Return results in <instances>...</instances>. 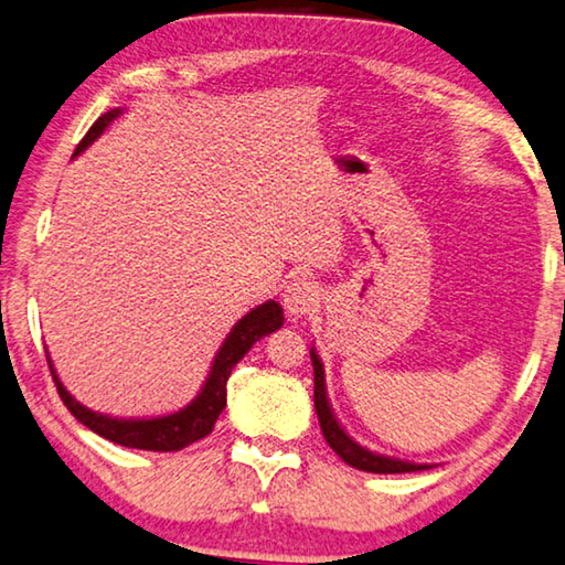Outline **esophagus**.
I'll return each instance as SVG.
<instances>
[{"mask_svg": "<svg viewBox=\"0 0 565 565\" xmlns=\"http://www.w3.org/2000/svg\"><path fill=\"white\" fill-rule=\"evenodd\" d=\"M320 295L318 288L308 280H292L288 288L282 292V306L288 310L290 318H302L308 316V312L318 306Z\"/></svg>", "mask_w": 565, "mask_h": 565, "instance_id": "1", "label": "esophagus"}]
</instances>
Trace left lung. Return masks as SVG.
I'll list each match as a JSON object with an SVG mask.
<instances>
[{
    "label": "left lung",
    "instance_id": "obj_1",
    "mask_svg": "<svg viewBox=\"0 0 565 565\" xmlns=\"http://www.w3.org/2000/svg\"><path fill=\"white\" fill-rule=\"evenodd\" d=\"M310 361H312V373H316V414L320 422V429H323V437L328 441V447L343 459L345 465L355 467V470L363 472H376V475H396V472H419L427 470L429 465H414V462H402V459L394 457H384V455H373L366 447L355 445V441L341 429V424L335 422V416L331 412V404H328L326 396V376H323V363H320L318 353L310 351Z\"/></svg>",
    "mask_w": 565,
    "mask_h": 565
}]
</instances>
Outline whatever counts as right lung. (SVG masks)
Masks as SVG:
<instances>
[{"label":"right lung","instance_id":"add662e5","mask_svg":"<svg viewBox=\"0 0 565 565\" xmlns=\"http://www.w3.org/2000/svg\"><path fill=\"white\" fill-rule=\"evenodd\" d=\"M118 108L100 116L95 124L90 126V131L85 134V138L77 143V149L73 156L88 149V146L98 138L113 118L118 116ZM282 326V308L280 302L267 300L263 306H257L247 312L245 318L237 320V326L232 328V333L224 338L220 353L212 363L210 379L199 396L192 404L184 406L181 412H173L169 416H156V419H113V416L106 414H95L90 409H85L83 404H77L75 398L65 392V386L60 384L55 369H52V361L47 355L52 379H55L57 394L63 398V404L67 406L77 422L85 424V427L93 429L95 434H100L103 439L116 441L120 447H131V449H151V452H179L189 445H194L202 437H206L214 429V422L220 419V414L224 406H227V379L232 369L245 359V353L253 349L255 341L259 338L277 331Z\"/></svg>","mask_w":565,"mask_h":565}]
</instances>
